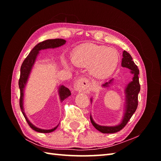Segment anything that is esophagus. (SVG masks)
Instances as JSON below:
<instances>
[{
	"label": "esophagus",
	"mask_w": 161,
	"mask_h": 161,
	"mask_svg": "<svg viewBox=\"0 0 161 161\" xmlns=\"http://www.w3.org/2000/svg\"><path fill=\"white\" fill-rule=\"evenodd\" d=\"M89 87V83L86 78L81 77L77 81L75 84V90L76 91H86Z\"/></svg>",
	"instance_id": "esophagus-1"
}]
</instances>
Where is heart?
I'll list each match as a JSON object with an SVG mask.
<instances>
[{"label":"heart","instance_id":"b5f03b06","mask_svg":"<svg viewBox=\"0 0 161 161\" xmlns=\"http://www.w3.org/2000/svg\"><path fill=\"white\" fill-rule=\"evenodd\" d=\"M72 62L78 67H88V72L96 79H105L114 73L119 62L117 51L93 43L77 47L72 54ZM68 66L66 61L64 62Z\"/></svg>","mask_w":161,"mask_h":161}]
</instances>
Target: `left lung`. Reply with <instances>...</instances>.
Returning a JSON list of instances; mask_svg holds the SVG:
<instances>
[{
	"label": "left lung",
	"instance_id": "obj_1",
	"mask_svg": "<svg viewBox=\"0 0 161 161\" xmlns=\"http://www.w3.org/2000/svg\"><path fill=\"white\" fill-rule=\"evenodd\" d=\"M122 56L123 58L122 59V66L129 68V69L131 70V73L134 75L133 77V81L128 84L125 90L126 94V105L124 119H123L120 125L116 126H103L95 124L91 116V121L94 126V127L103 133H113L120 131L127 124V122L131 119V116L134 114L138 107V97L140 90H141V85H140L138 77L139 69L134 63V61L132 60V57L129 53L124 50ZM112 81L113 80H111L109 81V82L105 83L103 84V86H107V85L111 83Z\"/></svg>",
	"mask_w": 161,
	"mask_h": 161
}]
</instances>
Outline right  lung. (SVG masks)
Returning <instances> with one entry per match:
<instances>
[{"mask_svg":"<svg viewBox=\"0 0 161 161\" xmlns=\"http://www.w3.org/2000/svg\"><path fill=\"white\" fill-rule=\"evenodd\" d=\"M66 43V41L64 39H47L46 41H43L39 43L38 44L33 47V49L31 50V52L29 53V54L23 61V62L21 65V67H20V78L19 80V86L20 88V99H19V105L20 110L22 111V114L24 117H25L27 122L29 125V126L31 127L33 130L40 133H50L53 131H54L57 128L54 127L52 129H48V130H45V129H41L36 127V126H34L32 123L28 120V119L27 118L25 114L23 112V88L25 86V84L27 82V80H28V78L29 76V74L30 73V70L32 69V67L33 66L34 63H35L36 57L37 54L39 53V51L43 49H47V48H54V47H59L61 46L64 45ZM70 91L68 88H66L64 86H61L59 88V95H60V99L61 101H63L64 99H66L68 96L70 95Z\"/></svg>","mask_w":161,"mask_h":161,"instance_id":"add662e5","label":"right lung"}]
</instances>
